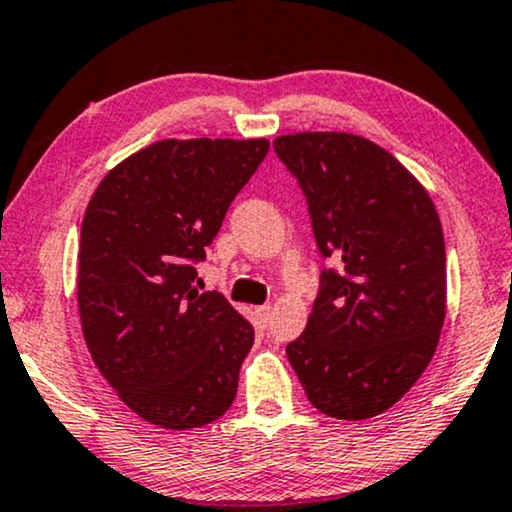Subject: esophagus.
I'll use <instances>...</instances> for the list:
<instances>
[{
  "mask_svg": "<svg viewBox=\"0 0 512 512\" xmlns=\"http://www.w3.org/2000/svg\"><path fill=\"white\" fill-rule=\"evenodd\" d=\"M270 313H272V305H270V303H265V305H258V308H256V315H258V320H261L263 324H268V322H270Z\"/></svg>",
  "mask_w": 512,
  "mask_h": 512,
  "instance_id": "obj_1",
  "label": "esophagus"
}]
</instances>
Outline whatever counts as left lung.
Masks as SVG:
<instances>
[{"instance_id": "left-lung-1", "label": "left lung", "mask_w": 512, "mask_h": 512, "mask_svg": "<svg viewBox=\"0 0 512 512\" xmlns=\"http://www.w3.org/2000/svg\"><path fill=\"white\" fill-rule=\"evenodd\" d=\"M298 178L322 256L320 294L289 364L322 414L393 407L433 360L447 313L442 223L428 190L369 138L303 131L272 141Z\"/></svg>"}]
</instances>
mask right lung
<instances>
[{
  "label": "right lung",
  "instance_id": "right-lung-1",
  "mask_svg": "<svg viewBox=\"0 0 512 512\" xmlns=\"http://www.w3.org/2000/svg\"><path fill=\"white\" fill-rule=\"evenodd\" d=\"M265 138H167L119 162L86 207L77 303L86 348L131 411L169 430L230 409L254 327L195 263L263 157Z\"/></svg>",
  "mask_w": 512,
  "mask_h": 512
}]
</instances>
